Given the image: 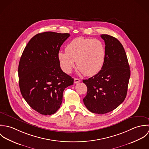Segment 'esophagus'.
<instances>
[{
    "label": "esophagus",
    "mask_w": 149,
    "mask_h": 149,
    "mask_svg": "<svg viewBox=\"0 0 149 149\" xmlns=\"http://www.w3.org/2000/svg\"><path fill=\"white\" fill-rule=\"evenodd\" d=\"M79 82H80V79H77V78H74V83H78Z\"/></svg>",
    "instance_id": "obj_1"
}]
</instances>
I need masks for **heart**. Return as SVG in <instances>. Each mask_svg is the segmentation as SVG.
I'll return each mask as SVG.
<instances>
[{"mask_svg": "<svg viewBox=\"0 0 149 149\" xmlns=\"http://www.w3.org/2000/svg\"><path fill=\"white\" fill-rule=\"evenodd\" d=\"M106 57L103 42L91 38L77 37L68 44L66 51L60 50L58 60L64 71L70 73L77 61V68L86 76L97 74L103 66Z\"/></svg>", "mask_w": 149, "mask_h": 149, "instance_id": "1", "label": "heart"}]
</instances>
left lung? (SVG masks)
<instances>
[{
    "instance_id": "1",
    "label": "left lung",
    "mask_w": 149,
    "mask_h": 149,
    "mask_svg": "<svg viewBox=\"0 0 149 149\" xmlns=\"http://www.w3.org/2000/svg\"><path fill=\"white\" fill-rule=\"evenodd\" d=\"M106 45V57L100 72L83 80L87 93L83 102L91 112L104 114L116 108L125 100L127 92L130 69L122 43L116 38L100 36Z\"/></svg>"
}]
</instances>
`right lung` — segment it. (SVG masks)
<instances>
[{"label":"right lung","instance_id":"add662e5","mask_svg":"<svg viewBox=\"0 0 149 149\" xmlns=\"http://www.w3.org/2000/svg\"><path fill=\"white\" fill-rule=\"evenodd\" d=\"M70 36L47 31L34 36L26 46L18 66L23 97L38 113L52 115L60 108L64 89L74 80L62 70L58 54Z\"/></svg>","mask_w":149,"mask_h":149}]
</instances>
